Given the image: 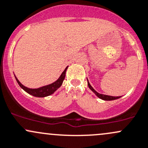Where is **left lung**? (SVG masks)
I'll use <instances>...</instances> for the list:
<instances>
[{
    "label": "left lung",
    "mask_w": 148,
    "mask_h": 148,
    "mask_svg": "<svg viewBox=\"0 0 148 148\" xmlns=\"http://www.w3.org/2000/svg\"><path fill=\"white\" fill-rule=\"evenodd\" d=\"M87 82H88V88H89L90 89H91V91H92L93 92H94V94H96V96H97V97H99V99H102V100H104V101H113V100H116V99H120V98H121V96H108V95H104V94H99V93H98L97 91H96V90H95L94 88L91 86V84H90L89 82H88V79H87Z\"/></svg>",
    "instance_id": "obj_1"
}]
</instances>
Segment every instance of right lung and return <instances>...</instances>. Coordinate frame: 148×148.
Returning a JSON list of instances; mask_svg holds the SVG:
<instances>
[{"label":"right lung","mask_w":148,"mask_h":148,"mask_svg":"<svg viewBox=\"0 0 148 148\" xmlns=\"http://www.w3.org/2000/svg\"><path fill=\"white\" fill-rule=\"evenodd\" d=\"M68 66L65 68V69L64 70L63 72L62 73V74L60 75V77H59L58 79L53 83L50 84L46 85V86L40 87V88H29L25 86L24 85H23L21 82H19L17 77L15 76V78L16 79L17 82L19 84V86L24 90L25 92H27V94L32 95V96H35V97H46V96H50L52 94H54L60 86H62V83H63L64 79L65 78V74H66V71L67 69ZM15 75V74H14Z\"/></svg>","instance_id":"obj_1"}]
</instances>
